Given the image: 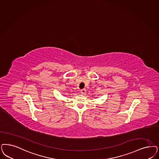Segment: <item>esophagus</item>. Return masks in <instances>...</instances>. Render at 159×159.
<instances>
[{"label":"esophagus","mask_w":159,"mask_h":159,"mask_svg":"<svg viewBox=\"0 0 159 159\" xmlns=\"http://www.w3.org/2000/svg\"><path fill=\"white\" fill-rule=\"evenodd\" d=\"M86 89H84L80 90V93H81V94H84L86 93Z\"/></svg>","instance_id":"obj_1"}]
</instances>
